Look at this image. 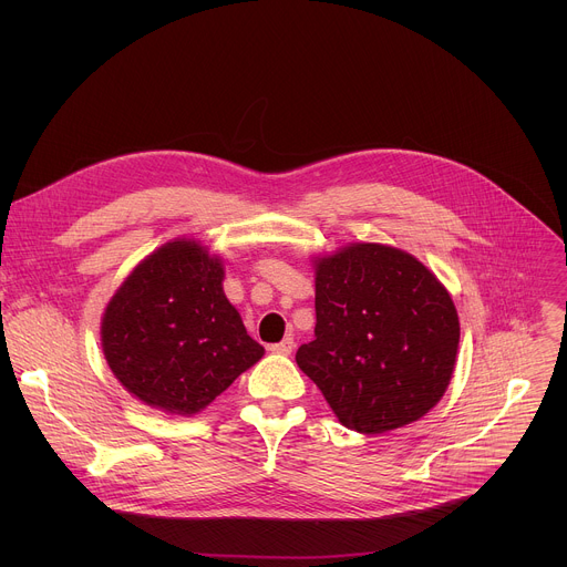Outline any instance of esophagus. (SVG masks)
<instances>
[{
	"instance_id": "34e87169",
	"label": "esophagus",
	"mask_w": 567,
	"mask_h": 567,
	"mask_svg": "<svg viewBox=\"0 0 567 567\" xmlns=\"http://www.w3.org/2000/svg\"><path fill=\"white\" fill-rule=\"evenodd\" d=\"M269 350H271L274 354H282V357H287V354H291V350H293V339H289V337H287L285 341L269 346Z\"/></svg>"
}]
</instances>
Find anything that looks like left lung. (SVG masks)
<instances>
[{
	"mask_svg": "<svg viewBox=\"0 0 567 567\" xmlns=\"http://www.w3.org/2000/svg\"><path fill=\"white\" fill-rule=\"evenodd\" d=\"M457 343L449 291L413 256L352 245L316 262L313 341L296 363L343 426L379 435L424 417L451 381Z\"/></svg>",
	"mask_w": 567,
	"mask_h": 567,
	"instance_id": "8db88e82",
	"label": "left lung"
}]
</instances>
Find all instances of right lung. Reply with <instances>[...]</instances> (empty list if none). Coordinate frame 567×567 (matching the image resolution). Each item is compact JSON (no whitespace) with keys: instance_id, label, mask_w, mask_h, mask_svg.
Masks as SVG:
<instances>
[{"instance_id":"right-lung-1","label":"right lung","mask_w":567,"mask_h":567,"mask_svg":"<svg viewBox=\"0 0 567 567\" xmlns=\"http://www.w3.org/2000/svg\"><path fill=\"white\" fill-rule=\"evenodd\" d=\"M221 278L217 258L177 239L143 260L110 300L105 359L147 406L195 415L265 354L226 300Z\"/></svg>"}]
</instances>
